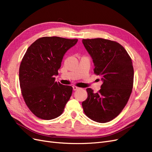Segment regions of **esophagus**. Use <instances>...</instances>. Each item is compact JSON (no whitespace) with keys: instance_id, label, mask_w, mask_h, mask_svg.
<instances>
[{"instance_id":"esophagus-1","label":"esophagus","mask_w":152,"mask_h":152,"mask_svg":"<svg viewBox=\"0 0 152 152\" xmlns=\"http://www.w3.org/2000/svg\"><path fill=\"white\" fill-rule=\"evenodd\" d=\"M79 89H80V87H77V86H73V89L74 91H77V90Z\"/></svg>"}]
</instances>
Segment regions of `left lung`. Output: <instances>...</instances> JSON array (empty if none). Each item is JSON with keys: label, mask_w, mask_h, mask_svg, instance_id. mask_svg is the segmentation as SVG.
<instances>
[{"label": "left lung", "mask_w": 152, "mask_h": 152, "mask_svg": "<svg viewBox=\"0 0 152 152\" xmlns=\"http://www.w3.org/2000/svg\"><path fill=\"white\" fill-rule=\"evenodd\" d=\"M93 58L94 73L103 83L98 93L86 89L87 98L82 105L86 116L99 123L111 121L122 111L132 93L134 69L126 50L115 41L96 38L82 39Z\"/></svg>", "instance_id": "1"}]
</instances>
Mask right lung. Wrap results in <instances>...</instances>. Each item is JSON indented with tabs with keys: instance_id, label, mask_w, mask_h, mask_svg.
<instances>
[{
	"instance_id": "obj_1",
	"label": "right lung",
	"mask_w": 152,
	"mask_h": 152,
	"mask_svg": "<svg viewBox=\"0 0 152 152\" xmlns=\"http://www.w3.org/2000/svg\"><path fill=\"white\" fill-rule=\"evenodd\" d=\"M78 39L43 37L26 50L19 70L25 102L36 117L51 120L61 115L72 93V87L55 81L64 54Z\"/></svg>"
}]
</instances>
